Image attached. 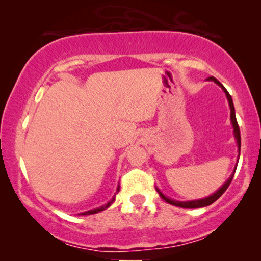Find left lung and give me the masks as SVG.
Wrapping results in <instances>:
<instances>
[{
	"label": "left lung",
	"instance_id": "8db88e82",
	"mask_svg": "<svg viewBox=\"0 0 261 261\" xmlns=\"http://www.w3.org/2000/svg\"><path fill=\"white\" fill-rule=\"evenodd\" d=\"M208 81H213V82H215L216 84H219L221 88L223 89V91L226 92V96H227V98H228V102H229V107H230V120H231V123H233V128H234V134H235V139H237V142H238V147H239V151H240V148H241V137H240V129H239V124H238V121H237V117H235V109H234V105H233V99H231V96L229 95V92L227 91V89L223 87L222 84L220 83L219 81L216 80L215 77H213V76H210V77H208ZM237 170V169H235ZM234 173H235V171H234ZM234 173L231 174V177L229 178V179H228L226 183H224L222 187H221L219 190H217L215 194H213L212 196H209V197H206V198H203V199H198V201H190V202H181V201H174V199H171V198H169V197H166V196H164L162 192H160L158 189H156V190H158V192H159V195H160V197H162L164 201L165 202H167V203H170V204H172V205H176V206H180V208H202V206H206V205H210V204H213L214 202L216 201V199H219L221 196H222V194L224 191L227 190L228 189V187H229V184H230V181H231V179H233V177H234Z\"/></svg>",
	"mask_w": 261,
	"mask_h": 261
}]
</instances>
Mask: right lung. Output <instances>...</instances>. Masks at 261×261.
Returning <instances> with one entry per match:
<instances>
[{
	"instance_id": "right-lung-1",
	"label": "right lung",
	"mask_w": 261,
	"mask_h": 261,
	"mask_svg": "<svg viewBox=\"0 0 261 261\" xmlns=\"http://www.w3.org/2000/svg\"><path fill=\"white\" fill-rule=\"evenodd\" d=\"M117 191H119V188H117ZM113 202H114V198H113L112 201H110V202L107 203V204L102 205V206H99V208H96V209L89 210V212H84V213H82L81 215H91V214H96V213H99V212H102V210H105V209L108 208V206H110V204H112Z\"/></svg>"
}]
</instances>
